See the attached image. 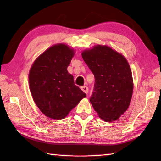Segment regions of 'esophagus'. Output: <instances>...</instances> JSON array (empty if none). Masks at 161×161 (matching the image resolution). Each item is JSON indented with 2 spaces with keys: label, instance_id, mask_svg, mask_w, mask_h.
<instances>
[{
  "label": "esophagus",
  "instance_id": "obj_1",
  "mask_svg": "<svg viewBox=\"0 0 161 161\" xmlns=\"http://www.w3.org/2000/svg\"><path fill=\"white\" fill-rule=\"evenodd\" d=\"M81 89L82 90V91H84L86 94L88 93V88L87 86H81Z\"/></svg>",
  "mask_w": 161,
  "mask_h": 161
}]
</instances>
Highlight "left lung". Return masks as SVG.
<instances>
[{
	"label": "left lung",
	"mask_w": 161,
	"mask_h": 161,
	"mask_svg": "<svg viewBox=\"0 0 161 161\" xmlns=\"http://www.w3.org/2000/svg\"><path fill=\"white\" fill-rule=\"evenodd\" d=\"M81 56L95 77L90 98L94 110L106 122L116 120L128 108L132 97V73L127 61L108 46H95Z\"/></svg>",
	"instance_id": "obj_1"
}]
</instances>
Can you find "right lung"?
<instances>
[{
  "instance_id": "add662e5",
  "label": "right lung",
  "mask_w": 161,
  "mask_h": 161,
  "mask_svg": "<svg viewBox=\"0 0 161 161\" xmlns=\"http://www.w3.org/2000/svg\"><path fill=\"white\" fill-rule=\"evenodd\" d=\"M73 55L66 45L53 46L37 58L30 71L34 101L44 115L54 119H64L86 97L67 71Z\"/></svg>"
}]
</instances>
